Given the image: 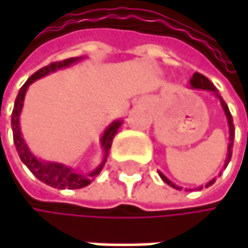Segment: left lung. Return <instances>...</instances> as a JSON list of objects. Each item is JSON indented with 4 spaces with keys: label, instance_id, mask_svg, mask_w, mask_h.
Listing matches in <instances>:
<instances>
[{
    "label": "left lung",
    "instance_id": "left-lung-1",
    "mask_svg": "<svg viewBox=\"0 0 248 248\" xmlns=\"http://www.w3.org/2000/svg\"><path fill=\"white\" fill-rule=\"evenodd\" d=\"M191 89H201V90H208V92H213L218 99H220V103H221V106H223L224 109V113H225V116H227V122H228V127H230V143H228V154H227V159H225V164H224V168L228 165V162H230V159H231V149H232V139H234V124H232V116H231V113H230V110H228V106L225 105V102L223 100V97L218 94V92H217V89H216V86L205 77V76L200 75V73H194V76L191 77ZM159 176L164 179V182H167L168 185H171L173 188H176V189H182V188H179L178 185H175L173 182H171L165 175L162 172H159ZM216 182V179H211L210 182H207V185H205V188L207 186H210V185H213ZM202 186H200L198 189H201Z\"/></svg>",
    "mask_w": 248,
    "mask_h": 248
}]
</instances>
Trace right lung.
<instances>
[{
	"label": "right lung",
	"mask_w": 248,
	"mask_h": 248,
	"mask_svg": "<svg viewBox=\"0 0 248 248\" xmlns=\"http://www.w3.org/2000/svg\"><path fill=\"white\" fill-rule=\"evenodd\" d=\"M78 60H81V57H72V59H67V60L51 63V64L40 69L38 72H35L23 84V87L20 89V92L17 94V99H16V103H14L13 115H11V126H13L14 143H16L17 152H18L23 164L27 165V168L32 172V175L37 176L41 182H44V184H47V185H50L53 188H59V189H66V188L67 189H77V188H83V186L89 185L94 179L96 175L100 173L102 168L105 167V162H106V158H108V152H109V149L112 146V140H113L118 129L122 124L121 121H116V122H113L105 130V133H103V136L100 139V143H102V148H103V152H105L103 161H102V164L94 171H92L87 175L76 172L73 168H69V167H66L63 164L41 161V159L35 158L31 154V151L28 149L24 138L21 135V129H20V115H21V109H23V105H24L25 92H27L28 86L32 81H35L37 78H41V77L47 76L48 73L57 72L60 69L69 67L70 64H73V63L78 62Z\"/></svg>",
	"instance_id": "obj_1"
}]
</instances>
